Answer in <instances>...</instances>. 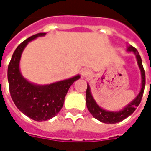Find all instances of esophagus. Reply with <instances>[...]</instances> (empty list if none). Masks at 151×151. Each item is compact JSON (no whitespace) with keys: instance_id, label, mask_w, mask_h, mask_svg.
I'll use <instances>...</instances> for the list:
<instances>
[{"instance_id":"esophagus-1","label":"esophagus","mask_w":151,"mask_h":151,"mask_svg":"<svg viewBox=\"0 0 151 151\" xmlns=\"http://www.w3.org/2000/svg\"><path fill=\"white\" fill-rule=\"evenodd\" d=\"M90 73H91V71L88 69H83L81 71V74H82V78H86L87 76H89Z\"/></svg>"}]
</instances>
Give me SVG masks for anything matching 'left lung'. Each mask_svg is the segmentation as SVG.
<instances>
[{
    "instance_id": "1",
    "label": "left lung",
    "mask_w": 151,
    "mask_h": 151,
    "mask_svg": "<svg viewBox=\"0 0 151 151\" xmlns=\"http://www.w3.org/2000/svg\"><path fill=\"white\" fill-rule=\"evenodd\" d=\"M127 51L132 52L136 56L137 65L139 67L140 71H141V76H142V88H141L139 94L137 95L136 98L130 102L129 104H128L125 107H124L122 110L118 111H111L104 110L103 108L99 107L97 104V103L95 102V99L93 98L91 91V87H90L89 84H87V89H86V107L92 116L95 117V119H97L103 123L116 124L124 120L125 118L129 116L130 115L133 113V111L136 110L137 107L140 104L142 98L143 92H144L145 85H146V74H145V70L143 69L142 58H141L137 50L133 46H131V45L128 46Z\"/></svg>"
}]
</instances>
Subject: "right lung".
Here are the masks:
<instances>
[{
  "label": "right lung",
  "instance_id": "1",
  "mask_svg": "<svg viewBox=\"0 0 151 151\" xmlns=\"http://www.w3.org/2000/svg\"><path fill=\"white\" fill-rule=\"evenodd\" d=\"M45 35H34L20 43L8 66V82L12 99L22 113L35 121L47 120L55 116L62 108L69 87L80 78L78 74L71 78L47 85H37L22 75L19 63L23 50L31 40Z\"/></svg>",
  "mask_w": 151,
  "mask_h": 151
}]
</instances>
